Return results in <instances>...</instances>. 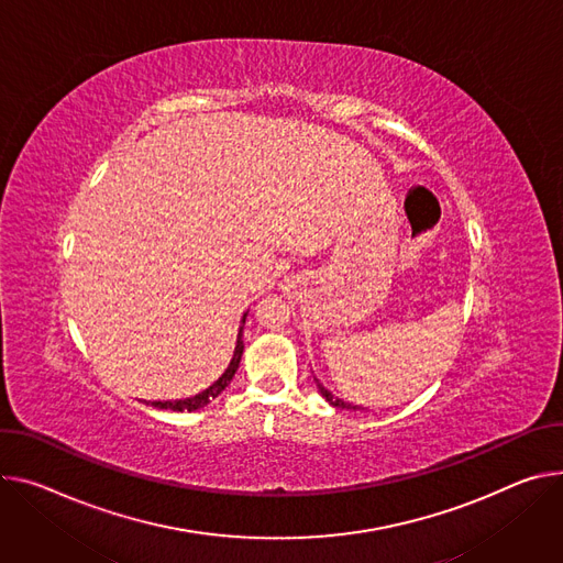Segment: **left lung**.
<instances>
[{
	"label": "left lung",
	"mask_w": 563,
	"mask_h": 563,
	"mask_svg": "<svg viewBox=\"0 0 563 563\" xmlns=\"http://www.w3.org/2000/svg\"><path fill=\"white\" fill-rule=\"evenodd\" d=\"M317 386H319V390H321V395L332 404V406H341V408H350V411H364L362 406H354V404H347V401H343V399H339V397H334L330 390H325L319 382H317Z\"/></svg>",
	"instance_id": "8db88e82"
}]
</instances>
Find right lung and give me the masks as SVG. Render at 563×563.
I'll return each mask as SVG.
<instances>
[{"label":"right lung","mask_w":563,"mask_h":563,"mask_svg":"<svg viewBox=\"0 0 563 563\" xmlns=\"http://www.w3.org/2000/svg\"><path fill=\"white\" fill-rule=\"evenodd\" d=\"M246 317V314H244ZM244 323V319H242ZM242 350H244V343H242V328H240V334H238V345H235V352H233V360L229 364V368L224 371V375L213 384L209 386L207 390H201L199 395L195 397H188V399H175V401H152V406L155 408H173V411H197V408L207 406L211 399H216L233 379L238 366H240V360H242Z\"/></svg>","instance_id":"add662e5"}]
</instances>
